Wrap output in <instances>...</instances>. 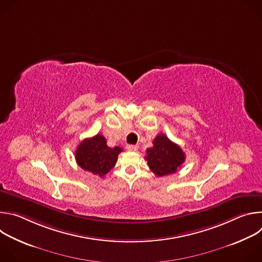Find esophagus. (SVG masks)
<instances>
[{
  "label": "esophagus",
  "instance_id": "1",
  "mask_svg": "<svg viewBox=\"0 0 262 262\" xmlns=\"http://www.w3.org/2000/svg\"><path fill=\"white\" fill-rule=\"evenodd\" d=\"M126 149H127L128 151H136L137 149H138V146L137 145H127Z\"/></svg>",
  "mask_w": 262,
  "mask_h": 262
}]
</instances>
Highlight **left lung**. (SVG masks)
Wrapping results in <instances>:
<instances>
[{
    "label": "left lung",
    "mask_w": 262,
    "mask_h": 262,
    "mask_svg": "<svg viewBox=\"0 0 262 262\" xmlns=\"http://www.w3.org/2000/svg\"><path fill=\"white\" fill-rule=\"evenodd\" d=\"M152 143L145 156L149 168L157 176L175 173L185 160L182 149L164 134L158 135Z\"/></svg>",
    "instance_id": "obj_1"
}]
</instances>
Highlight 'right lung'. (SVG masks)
Wrapping results in <instances>:
<instances>
[{"label":"right lung","instance_id":"obj_1","mask_svg":"<svg viewBox=\"0 0 262 262\" xmlns=\"http://www.w3.org/2000/svg\"><path fill=\"white\" fill-rule=\"evenodd\" d=\"M121 151L118 146L108 147L105 138L97 134L81 142L76 150V161L83 170L102 177L116 165Z\"/></svg>","mask_w":262,"mask_h":262}]
</instances>
